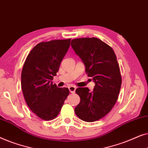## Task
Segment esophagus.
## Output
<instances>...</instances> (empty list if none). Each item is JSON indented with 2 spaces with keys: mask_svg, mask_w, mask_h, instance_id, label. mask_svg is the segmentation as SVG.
<instances>
[{
  "mask_svg": "<svg viewBox=\"0 0 148 148\" xmlns=\"http://www.w3.org/2000/svg\"><path fill=\"white\" fill-rule=\"evenodd\" d=\"M69 92L71 93V94H73L75 92V90H76V88L75 86H69Z\"/></svg>",
  "mask_w": 148,
  "mask_h": 148,
  "instance_id": "1",
  "label": "esophagus"
}]
</instances>
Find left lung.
<instances>
[{
    "label": "left lung",
    "mask_w": 148,
    "mask_h": 148,
    "mask_svg": "<svg viewBox=\"0 0 148 148\" xmlns=\"http://www.w3.org/2000/svg\"><path fill=\"white\" fill-rule=\"evenodd\" d=\"M71 45L95 83L92 92L88 88L77 89L80 102L75 112L82 120L94 122L106 116L118 99L122 79L116 56L110 46L96 38L73 39Z\"/></svg>",
    "instance_id": "1"
}]
</instances>
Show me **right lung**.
Wrapping results in <instances>:
<instances>
[{
	"mask_svg": "<svg viewBox=\"0 0 148 148\" xmlns=\"http://www.w3.org/2000/svg\"><path fill=\"white\" fill-rule=\"evenodd\" d=\"M71 39L42 42L34 46L26 58L21 72L24 98L32 112L40 119L50 121L60 112L69 94L66 88L52 84Z\"/></svg>",
	"mask_w": 148,
	"mask_h": 148,
	"instance_id": "add662e5",
	"label": "right lung"
}]
</instances>
